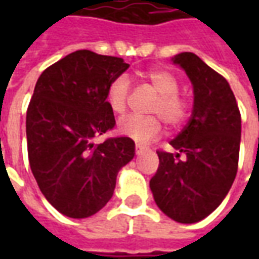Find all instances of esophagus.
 Returning <instances> with one entry per match:
<instances>
[{
    "instance_id": "1",
    "label": "esophagus",
    "mask_w": 259,
    "mask_h": 259,
    "mask_svg": "<svg viewBox=\"0 0 259 259\" xmlns=\"http://www.w3.org/2000/svg\"><path fill=\"white\" fill-rule=\"evenodd\" d=\"M141 152H143V147L136 146V154H137V155H140Z\"/></svg>"
}]
</instances>
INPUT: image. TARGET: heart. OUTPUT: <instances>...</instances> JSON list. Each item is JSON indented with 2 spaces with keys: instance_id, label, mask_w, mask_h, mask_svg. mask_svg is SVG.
<instances>
[{
  "instance_id": "b5f03b06",
  "label": "heart",
  "mask_w": 259,
  "mask_h": 259,
  "mask_svg": "<svg viewBox=\"0 0 259 259\" xmlns=\"http://www.w3.org/2000/svg\"><path fill=\"white\" fill-rule=\"evenodd\" d=\"M144 79L158 93L150 108V112L157 115H129L119 122V132L140 144H147L162 135V120L170 129H179L191 113L190 100L179 93V81L175 74L163 69H152L144 73ZM129 97V77L119 74L108 85V107L113 113L122 115L127 108Z\"/></svg>"
}]
</instances>
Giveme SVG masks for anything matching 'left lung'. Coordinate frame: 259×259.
Wrapping results in <instances>:
<instances>
[{"label": "left lung", "instance_id": "1", "mask_svg": "<svg viewBox=\"0 0 259 259\" xmlns=\"http://www.w3.org/2000/svg\"><path fill=\"white\" fill-rule=\"evenodd\" d=\"M190 77L194 105L189 123L170 141L176 152L158 150L159 166L150 180L159 209L180 223H195L217 209L239 168L241 115L222 74L195 54L174 58Z\"/></svg>", "mask_w": 259, "mask_h": 259}]
</instances>
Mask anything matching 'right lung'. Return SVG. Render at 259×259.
<instances>
[{"label":"right lung","instance_id":"1","mask_svg":"<svg viewBox=\"0 0 259 259\" xmlns=\"http://www.w3.org/2000/svg\"><path fill=\"white\" fill-rule=\"evenodd\" d=\"M129 68L123 59L79 50L48 66L37 80L26 113L29 163L48 202L69 218H87L105 206L135 141L109 137L115 127L107 89Z\"/></svg>","mask_w":259,"mask_h":259}]
</instances>
